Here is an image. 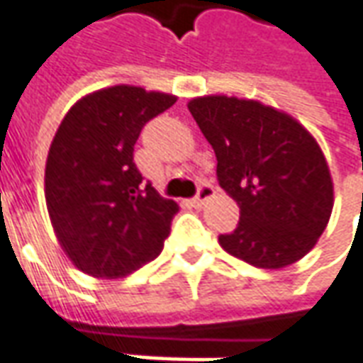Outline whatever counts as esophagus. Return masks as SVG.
Wrapping results in <instances>:
<instances>
[{
    "label": "esophagus",
    "mask_w": 363,
    "mask_h": 363,
    "mask_svg": "<svg viewBox=\"0 0 363 363\" xmlns=\"http://www.w3.org/2000/svg\"><path fill=\"white\" fill-rule=\"evenodd\" d=\"M211 196H215V189H213V186H211V184H201V186H199V193H196V196H194V205L196 206H201V205H205L206 201H208V199H211Z\"/></svg>",
    "instance_id": "obj_1"
}]
</instances>
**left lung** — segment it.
Returning a JSON list of instances; mask_svg holds the SVG:
<instances>
[{"label":"left lung","instance_id":"obj_1","mask_svg":"<svg viewBox=\"0 0 363 363\" xmlns=\"http://www.w3.org/2000/svg\"><path fill=\"white\" fill-rule=\"evenodd\" d=\"M186 106L215 150L219 184L239 205V225L220 247L261 269L306 257L333 208L330 167L311 132L259 100L211 94Z\"/></svg>","mask_w":363,"mask_h":363}]
</instances>
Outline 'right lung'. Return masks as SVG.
<instances>
[{
	"instance_id": "add662e5",
	"label": "right lung",
	"mask_w": 363,
	"mask_h": 363,
	"mask_svg": "<svg viewBox=\"0 0 363 363\" xmlns=\"http://www.w3.org/2000/svg\"><path fill=\"white\" fill-rule=\"evenodd\" d=\"M177 96L118 84L80 98L45 160V205L57 243L86 275L118 279L160 255L179 205L134 164L143 126Z\"/></svg>"
}]
</instances>
